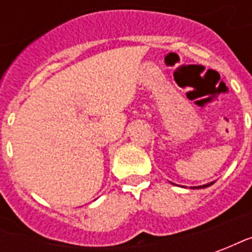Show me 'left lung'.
<instances>
[{
    "label": "left lung",
    "instance_id": "8db88e82",
    "mask_svg": "<svg viewBox=\"0 0 252 252\" xmlns=\"http://www.w3.org/2000/svg\"><path fill=\"white\" fill-rule=\"evenodd\" d=\"M215 184V181L213 182H209V184H205V185H200V186H190V189H204V188H208V186H211Z\"/></svg>",
    "mask_w": 252,
    "mask_h": 252
}]
</instances>
